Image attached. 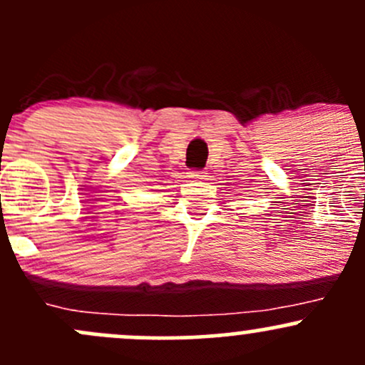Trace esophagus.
Returning <instances> with one entry per match:
<instances>
[{
  "mask_svg": "<svg viewBox=\"0 0 365 365\" xmlns=\"http://www.w3.org/2000/svg\"><path fill=\"white\" fill-rule=\"evenodd\" d=\"M202 176H205V173L202 171H189V178H194V180H197V178H202Z\"/></svg>",
  "mask_w": 365,
  "mask_h": 365,
  "instance_id": "obj_1",
  "label": "esophagus"
}]
</instances>
